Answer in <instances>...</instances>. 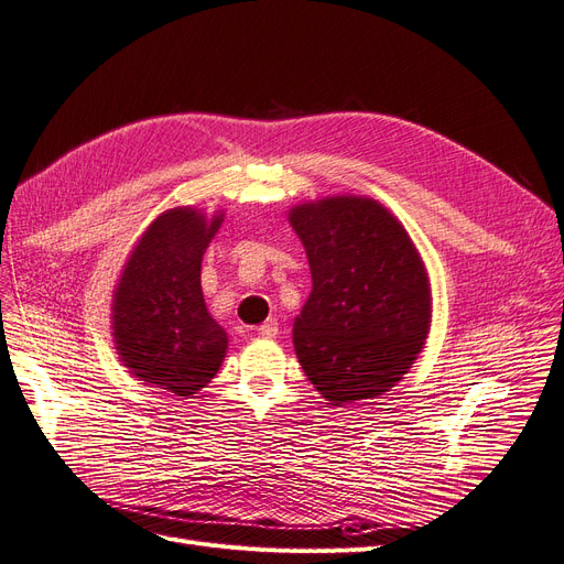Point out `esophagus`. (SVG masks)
<instances>
[{"label": "esophagus", "mask_w": 564, "mask_h": 564, "mask_svg": "<svg viewBox=\"0 0 564 564\" xmlns=\"http://www.w3.org/2000/svg\"><path fill=\"white\" fill-rule=\"evenodd\" d=\"M259 334H261L263 338H275V336L280 334V324H278V319H275V317L265 319V322L259 326Z\"/></svg>", "instance_id": "esophagus-1"}]
</instances>
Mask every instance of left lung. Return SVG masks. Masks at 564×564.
I'll return each instance as SVG.
<instances>
[{
	"label": "left lung",
	"instance_id": "8db88e82",
	"mask_svg": "<svg viewBox=\"0 0 564 564\" xmlns=\"http://www.w3.org/2000/svg\"><path fill=\"white\" fill-rule=\"evenodd\" d=\"M313 291L294 322L307 380L336 405L390 390L430 332V280L403 226L371 198L336 196L289 215Z\"/></svg>",
	"mask_w": 564,
	"mask_h": 564
}]
</instances>
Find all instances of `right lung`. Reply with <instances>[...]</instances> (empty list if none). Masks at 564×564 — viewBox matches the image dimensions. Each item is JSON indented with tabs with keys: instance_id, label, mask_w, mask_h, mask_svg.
Masks as SVG:
<instances>
[{
	"instance_id": "add662e5",
	"label": "right lung",
	"mask_w": 564,
	"mask_h": 564,
	"mask_svg": "<svg viewBox=\"0 0 564 564\" xmlns=\"http://www.w3.org/2000/svg\"><path fill=\"white\" fill-rule=\"evenodd\" d=\"M221 217L170 209L149 226L113 294L116 349L132 376L191 397L217 376L226 332L209 317L200 261Z\"/></svg>"
}]
</instances>
